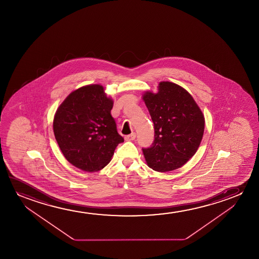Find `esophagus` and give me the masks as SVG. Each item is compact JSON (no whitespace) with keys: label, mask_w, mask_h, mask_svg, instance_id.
<instances>
[{"label":"esophagus","mask_w":259,"mask_h":259,"mask_svg":"<svg viewBox=\"0 0 259 259\" xmlns=\"http://www.w3.org/2000/svg\"><path fill=\"white\" fill-rule=\"evenodd\" d=\"M135 137H136L135 133H133V134H131V135H126V136L124 137V140H125V141H127V142H129V141H133V140H135Z\"/></svg>","instance_id":"1"}]
</instances>
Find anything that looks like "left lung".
<instances>
[{
  "label": "left lung",
  "mask_w": 259,
  "mask_h": 259,
  "mask_svg": "<svg viewBox=\"0 0 259 259\" xmlns=\"http://www.w3.org/2000/svg\"><path fill=\"white\" fill-rule=\"evenodd\" d=\"M142 99L155 128V140L142 149L151 169L166 172L183 166L195 155L204 132V116L193 96L170 81L158 84V92L147 91Z\"/></svg>",
  "instance_id": "obj_1"
}]
</instances>
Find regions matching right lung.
Masks as SVG:
<instances>
[{"instance_id": "1", "label": "right lung", "mask_w": 259, "mask_h": 259, "mask_svg": "<svg viewBox=\"0 0 259 259\" xmlns=\"http://www.w3.org/2000/svg\"><path fill=\"white\" fill-rule=\"evenodd\" d=\"M112 107L113 100L98 84L76 89L61 103L54 117V135L69 163L88 172L110 163L124 142L110 114Z\"/></svg>"}]
</instances>
